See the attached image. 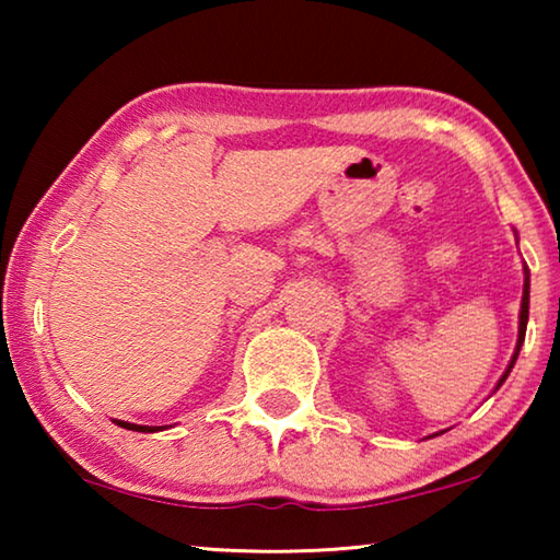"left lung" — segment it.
Listing matches in <instances>:
<instances>
[{
    "label": "left lung",
    "instance_id": "obj_1",
    "mask_svg": "<svg viewBox=\"0 0 560 560\" xmlns=\"http://www.w3.org/2000/svg\"><path fill=\"white\" fill-rule=\"evenodd\" d=\"M524 271H526V279H524V296H521V314H518V340H516V350H514V355H511V363H509V368L504 371V375L499 377L497 390H499L501 385H504V381H506L509 373H511V368H514L516 358H518V350H521V343H524V336H526V324H528V269H524Z\"/></svg>",
    "mask_w": 560,
    "mask_h": 560
}]
</instances>
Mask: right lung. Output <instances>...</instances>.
Masks as SVG:
<instances>
[{
	"mask_svg": "<svg viewBox=\"0 0 560 560\" xmlns=\"http://www.w3.org/2000/svg\"><path fill=\"white\" fill-rule=\"evenodd\" d=\"M118 424H120V428L136 430V432H158V430H163V428H148V424H130V422H122V420H118Z\"/></svg>",
	"mask_w": 560,
	"mask_h": 560,
	"instance_id": "right-lung-1",
	"label": "right lung"
}]
</instances>
